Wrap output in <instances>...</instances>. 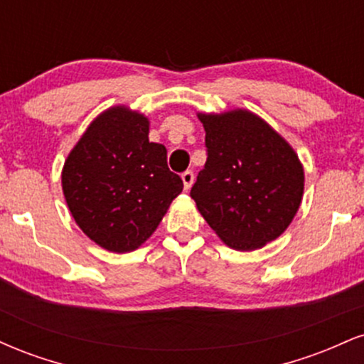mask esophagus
<instances>
[{
  "mask_svg": "<svg viewBox=\"0 0 364 364\" xmlns=\"http://www.w3.org/2000/svg\"><path fill=\"white\" fill-rule=\"evenodd\" d=\"M181 179H183V185H185V190H190L191 185H193V181H195L193 171H185V173L181 174Z\"/></svg>",
  "mask_w": 364,
  "mask_h": 364,
  "instance_id": "esophagus-1",
  "label": "esophagus"
}]
</instances>
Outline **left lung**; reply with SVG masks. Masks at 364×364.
<instances>
[{"label": "left lung", "mask_w": 364, "mask_h": 364, "mask_svg": "<svg viewBox=\"0 0 364 364\" xmlns=\"http://www.w3.org/2000/svg\"><path fill=\"white\" fill-rule=\"evenodd\" d=\"M207 162L191 186L196 208L231 248L252 252L279 237L294 219L304 173L286 140L245 109L202 114Z\"/></svg>", "instance_id": "1"}]
</instances>
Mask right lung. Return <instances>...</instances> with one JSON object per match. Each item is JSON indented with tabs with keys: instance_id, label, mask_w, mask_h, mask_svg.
I'll return each instance as SVG.
<instances>
[{
	"instance_id": "obj_1",
	"label": "right lung",
	"mask_w": 364,
	"mask_h": 364,
	"mask_svg": "<svg viewBox=\"0 0 364 364\" xmlns=\"http://www.w3.org/2000/svg\"><path fill=\"white\" fill-rule=\"evenodd\" d=\"M61 185L78 228L114 253L145 243L183 191L168 150L149 141V119L127 106L92 121L65 161Z\"/></svg>"
}]
</instances>
